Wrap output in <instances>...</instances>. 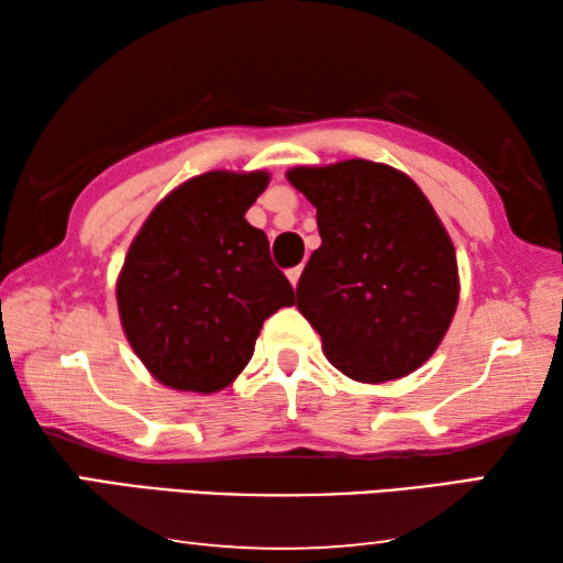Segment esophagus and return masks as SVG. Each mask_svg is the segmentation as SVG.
Returning <instances> with one entry per match:
<instances>
[{
	"instance_id": "34e87169",
	"label": "esophagus",
	"mask_w": 563,
	"mask_h": 563,
	"mask_svg": "<svg viewBox=\"0 0 563 563\" xmlns=\"http://www.w3.org/2000/svg\"><path fill=\"white\" fill-rule=\"evenodd\" d=\"M300 275H302V265H295V268H290V271H288V280L292 283V288H298Z\"/></svg>"
}]
</instances>
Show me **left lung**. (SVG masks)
<instances>
[{
    "label": "left lung",
    "instance_id": "1",
    "mask_svg": "<svg viewBox=\"0 0 563 563\" xmlns=\"http://www.w3.org/2000/svg\"><path fill=\"white\" fill-rule=\"evenodd\" d=\"M285 176L318 208L322 243L295 292L325 357L367 385L415 373L460 302L456 253L432 203L402 170L365 158Z\"/></svg>",
    "mask_w": 563,
    "mask_h": 563
}]
</instances>
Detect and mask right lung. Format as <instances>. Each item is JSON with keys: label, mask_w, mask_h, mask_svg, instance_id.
<instances>
[{"label": "right lung", "mask_w": 563, "mask_h": 563, "mask_svg": "<svg viewBox=\"0 0 563 563\" xmlns=\"http://www.w3.org/2000/svg\"><path fill=\"white\" fill-rule=\"evenodd\" d=\"M268 170H208L158 201L117 278L123 335L151 377L213 395L253 357L263 322L295 302L271 243L245 211Z\"/></svg>", "instance_id": "right-lung-1"}]
</instances>
